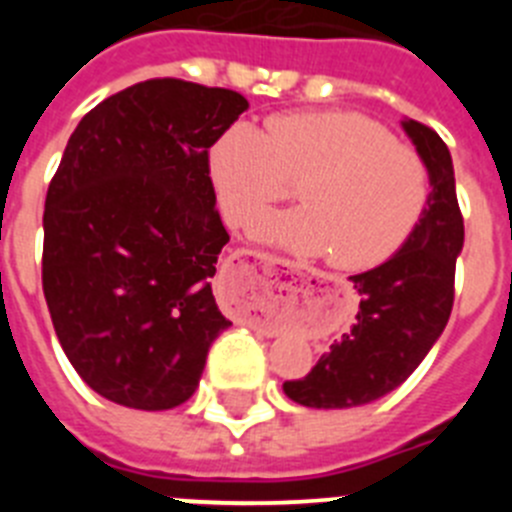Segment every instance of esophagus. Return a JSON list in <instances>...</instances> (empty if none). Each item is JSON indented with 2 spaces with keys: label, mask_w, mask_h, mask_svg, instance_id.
<instances>
[{
  "label": "esophagus",
  "mask_w": 512,
  "mask_h": 512,
  "mask_svg": "<svg viewBox=\"0 0 512 512\" xmlns=\"http://www.w3.org/2000/svg\"><path fill=\"white\" fill-rule=\"evenodd\" d=\"M279 266H289L287 261L277 259V256H269V253L261 251H248V248H241V251L233 253L230 259V277H235V282H241L243 287L256 289L261 284V279L269 287L271 271H279ZM274 284V282H271ZM238 315L241 318H253V305H238Z\"/></svg>",
  "instance_id": "obj_1"
}]
</instances>
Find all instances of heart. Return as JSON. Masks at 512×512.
<instances>
[{"mask_svg":"<svg viewBox=\"0 0 512 512\" xmlns=\"http://www.w3.org/2000/svg\"><path fill=\"white\" fill-rule=\"evenodd\" d=\"M210 179L230 225H248L297 182L302 205L253 225L266 243L338 269H369L408 243L431 179L415 148L356 112H284L266 135L235 122L210 148Z\"/></svg>","mask_w":512,"mask_h":512,"instance_id":"1","label":"heart"}]
</instances>
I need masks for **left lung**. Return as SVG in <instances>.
Wrapping results in <instances>:
<instances>
[{"instance_id": "obj_1", "label": "left lung", "mask_w": 512, "mask_h": 512, "mask_svg": "<svg viewBox=\"0 0 512 512\" xmlns=\"http://www.w3.org/2000/svg\"><path fill=\"white\" fill-rule=\"evenodd\" d=\"M402 130L428 169V205L395 256L351 277L361 295L354 328L320 356L307 377L284 382V395L305 408H359L390 395L418 369L449 323L456 256L464 246L454 164L436 130L418 120H402Z\"/></svg>"}]
</instances>
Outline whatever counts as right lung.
<instances>
[{"label": "right lung", "instance_id": "add662e5", "mask_svg": "<svg viewBox=\"0 0 512 512\" xmlns=\"http://www.w3.org/2000/svg\"><path fill=\"white\" fill-rule=\"evenodd\" d=\"M248 110L233 89L148 79L71 133L43 212V292L71 366L104 400L171 410L230 325L210 279L230 241L210 148Z\"/></svg>", "mask_w": 512, "mask_h": 512}]
</instances>
